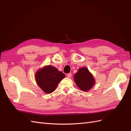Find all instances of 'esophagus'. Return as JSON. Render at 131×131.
Returning <instances> with one entry per match:
<instances>
[{
  "label": "esophagus",
  "mask_w": 131,
  "mask_h": 131,
  "mask_svg": "<svg viewBox=\"0 0 131 131\" xmlns=\"http://www.w3.org/2000/svg\"><path fill=\"white\" fill-rule=\"evenodd\" d=\"M71 76H72V74H71V73H69V74H67V77H68V78H71Z\"/></svg>",
  "instance_id": "esophagus-1"
}]
</instances>
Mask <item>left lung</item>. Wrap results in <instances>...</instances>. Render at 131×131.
<instances>
[{"label": "left lung", "mask_w": 131, "mask_h": 131, "mask_svg": "<svg viewBox=\"0 0 131 131\" xmlns=\"http://www.w3.org/2000/svg\"><path fill=\"white\" fill-rule=\"evenodd\" d=\"M74 79L80 90L84 92L90 91L96 82L93 75L85 67L78 69L74 75Z\"/></svg>", "instance_id": "1"}]
</instances>
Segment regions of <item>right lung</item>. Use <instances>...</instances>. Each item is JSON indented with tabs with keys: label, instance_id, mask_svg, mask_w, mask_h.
Masks as SVG:
<instances>
[{
	"label": "right lung",
	"instance_id": "1",
	"mask_svg": "<svg viewBox=\"0 0 131 131\" xmlns=\"http://www.w3.org/2000/svg\"><path fill=\"white\" fill-rule=\"evenodd\" d=\"M65 77L62 71L53 66H45L36 72L35 78L38 85L44 92L49 94L56 88L58 83Z\"/></svg>",
	"mask_w": 131,
	"mask_h": 131
}]
</instances>
